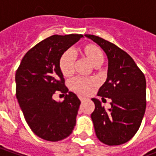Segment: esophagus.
<instances>
[{"instance_id":"34e87169","label":"esophagus","mask_w":156,"mask_h":156,"mask_svg":"<svg viewBox=\"0 0 156 156\" xmlns=\"http://www.w3.org/2000/svg\"><path fill=\"white\" fill-rule=\"evenodd\" d=\"M78 98H79V99L81 100V102H83L85 99L84 97H83V96H81V95H78Z\"/></svg>"}]
</instances>
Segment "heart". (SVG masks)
Wrapping results in <instances>:
<instances>
[{
    "label": "heart",
    "instance_id": "heart-1",
    "mask_svg": "<svg viewBox=\"0 0 156 156\" xmlns=\"http://www.w3.org/2000/svg\"><path fill=\"white\" fill-rule=\"evenodd\" d=\"M81 54L84 58H86L94 67L98 68L104 62L105 54L100 47L98 45L89 43L84 45L81 48ZM75 58L74 55L70 51H66L59 58L58 60V67L62 74L64 77H68L73 73V67H74ZM97 83L93 78H75L70 82V87L73 91L86 94L91 90Z\"/></svg>",
    "mask_w": 156,
    "mask_h": 156
}]
</instances>
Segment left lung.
Wrapping results in <instances>:
<instances>
[{"label":"left lung","instance_id":"obj_1","mask_svg":"<svg viewBox=\"0 0 156 156\" xmlns=\"http://www.w3.org/2000/svg\"><path fill=\"white\" fill-rule=\"evenodd\" d=\"M86 37L105 51L108 61L107 79L98 95L111 99V108L103 107L92 98L95 108L92 113L96 136L104 144L119 145L136 134L146 108V81L144 73L127 52L110 41L94 35Z\"/></svg>","mask_w":156,"mask_h":156}]
</instances>
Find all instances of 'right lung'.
<instances>
[{
	"label": "right lung",
	"mask_w": 156,
	"mask_h": 156,
	"mask_svg": "<svg viewBox=\"0 0 156 156\" xmlns=\"http://www.w3.org/2000/svg\"><path fill=\"white\" fill-rule=\"evenodd\" d=\"M83 36L53 35L31 48L16 73V94L24 118L32 132L48 141H58L72 134L81 104L68 92L58 67L59 58ZM59 91L62 102L52 96Z\"/></svg>",
	"instance_id": "add662e5"
}]
</instances>
